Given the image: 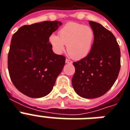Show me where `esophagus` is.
I'll use <instances>...</instances> for the list:
<instances>
[{"mask_svg":"<svg viewBox=\"0 0 130 130\" xmlns=\"http://www.w3.org/2000/svg\"><path fill=\"white\" fill-rule=\"evenodd\" d=\"M66 63H67V64H72V62L70 60H68V59H66Z\"/></svg>","mask_w":130,"mask_h":130,"instance_id":"obj_1","label":"esophagus"}]
</instances>
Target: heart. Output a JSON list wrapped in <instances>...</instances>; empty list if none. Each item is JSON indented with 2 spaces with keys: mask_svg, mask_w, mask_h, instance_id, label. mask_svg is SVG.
<instances>
[{
  "mask_svg": "<svg viewBox=\"0 0 130 130\" xmlns=\"http://www.w3.org/2000/svg\"><path fill=\"white\" fill-rule=\"evenodd\" d=\"M94 33L90 26L69 22L59 32V36L51 35L49 41L58 53L64 50L67 45V51L74 60H81L87 56L91 49Z\"/></svg>",
  "mask_w": 130,
  "mask_h": 130,
  "instance_id": "1",
  "label": "heart"
}]
</instances>
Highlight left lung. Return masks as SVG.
<instances>
[{"label":"left lung","mask_w":130,"mask_h":130,"mask_svg":"<svg viewBox=\"0 0 130 130\" xmlns=\"http://www.w3.org/2000/svg\"><path fill=\"white\" fill-rule=\"evenodd\" d=\"M89 24L94 33L93 43L86 57L73 62L72 84L78 95L91 99L105 94L115 83L121 68V52L110 31L97 22Z\"/></svg>","instance_id":"left-lung-1"}]
</instances>
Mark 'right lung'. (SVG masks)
<instances>
[{"label": "right lung", "instance_id": "1", "mask_svg": "<svg viewBox=\"0 0 130 130\" xmlns=\"http://www.w3.org/2000/svg\"><path fill=\"white\" fill-rule=\"evenodd\" d=\"M62 23L45 21L25 25L14 33L8 54L10 78L28 97L49 94L62 72L66 58L54 53L49 37Z\"/></svg>", "mask_w": 130, "mask_h": 130}]
</instances>
